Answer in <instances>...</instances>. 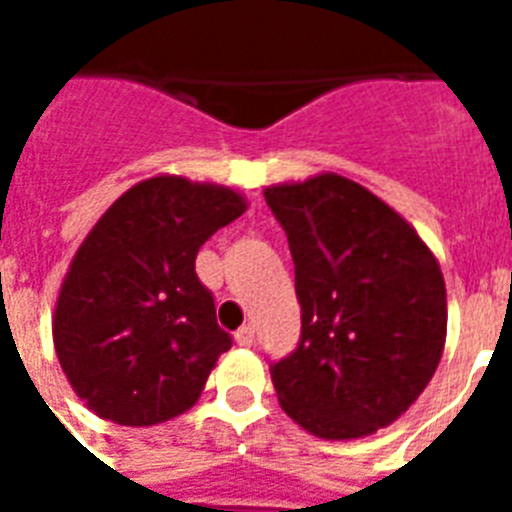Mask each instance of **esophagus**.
Returning <instances> with one entry per match:
<instances>
[{
  "mask_svg": "<svg viewBox=\"0 0 512 512\" xmlns=\"http://www.w3.org/2000/svg\"><path fill=\"white\" fill-rule=\"evenodd\" d=\"M252 342H255V324H244V327L236 332V345H244V348H247Z\"/></svg>",
  "mask_w": 512,
  "mask_h": 512,
  "instance_id": "34e87169",
  "label": "esophagus"
}]
</instances>
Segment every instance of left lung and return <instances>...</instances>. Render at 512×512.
I'll return each instance as SVG.
<instances>
[{"mask_svg":"<svg viewBox=\"0 0 512 512\" xmlns=\"http://www.w3.org/2000/svg\"><path fill=\"white\" fill-rule=\"evenodd\" d=\"M287 233L303 332L271 366L281 409L324 441L396 422L428 388L446 342L436 255L380 196L324 172L265 188Z\"/></svg>","mask_w":512,"mask_h":512,"instance_id":"left-lung-1","label":"left lung"}]
</instances>
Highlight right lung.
<instances>
[{"mask_svg":"<svg viewBox=\"0 0 512 512\" xmlns=\"http://www.w3.org/2000/svg\"><path fill=\"white\" fill-rule=\"evenodd\" d=\"M247 199L228 185L156 175L92 225L60 284L52 342L87 409L146 428L199 401L231 335L196 276L201 244Z\"/></svg>","mask_w":512,"mask_h":512,"instance_id":"obj_1","label":"right lung"}]
</instances>
